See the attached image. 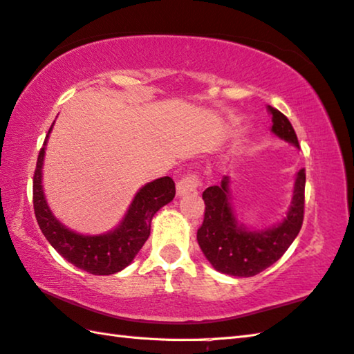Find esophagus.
<instances>
[{
    "label": "esophagus",
    "mask_w": 354,
    "mask_h": 354,
    "mask_svg": "<svg viewBox=\"0 0 354 354\" xmlns=\"http://www.w3.org/2000/svg\"><path fill=\"white\" fill-rule=\"evenodd\" d=\"M199 185H201L199 173L198 171H189V173H185V175L178 181L176 192H178V195L181 196V195H185V193L195 192Z\"/></svg>",
    "instance_id": "esophagus-1"
}]
</instances>
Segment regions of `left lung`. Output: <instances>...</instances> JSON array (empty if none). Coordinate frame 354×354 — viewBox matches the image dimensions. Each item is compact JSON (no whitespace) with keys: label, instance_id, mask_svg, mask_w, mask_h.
Wrapping results in <instances>:
<instances>
[{"label":"left lung","instance_id":"left-lung-1","mask_svg":"<svg viewBox=\"0 0 354 354\" xmlns=\"http://www.w3.org/2000/svg\"><path fill=\"white\" fill-rule=\"evenodd\" d=\"M268 110L273 116V133L299 145L288 118L272 106ZM227 185L228 179L224 178L219 185H212L203 193L205 212L203 225L198 228V244L218 272L250 278L273 266L299 233L306 205V170L297 173L287 218L272 230L250 232L242 227L233 214Z\"/></svg>","mask_w":354,"mask_h":354}]
</instances>
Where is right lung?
<instances>
[{
  "label": "right lung",
  "mask_w": 354,
  "mask_h": 354,
  "mask_svg": "<svg viewBox=\"0 0 354 354\" xmlns=\"http://www.w3.org/2000/svg\"><path fill=\"white\" fill-rule=\"evenodd\" d=\"M50 130L52 127L47 131L33 173V210L41 232L62 258L84 272L92 274L121 272L133 261L144 242L149 239L153 214L175 198V183L170 176H164L145 184L136 193L126 218L116 230L100 236H82L57 221L46 203L41 185V169Z\"/></svg>",
  "instance_id": "right-lung-1"
}]
</instances>
